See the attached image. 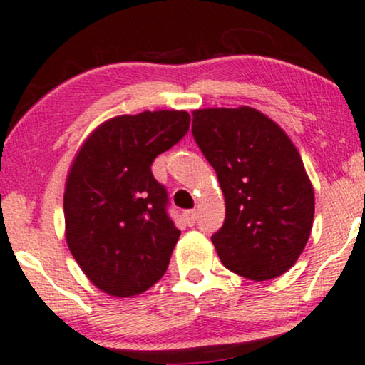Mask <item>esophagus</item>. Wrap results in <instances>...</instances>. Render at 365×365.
Wrapping results in <instances>:
<instances>
[{
	"mask_svg": "<svg viewBox=\"0 0 365 365\" xmlns=\"http://www.w3.org/2000/svg\"><path fill=\"white\" fill-rule=\"evenodd\" d=\"M184 217H186L187 225H195L197 222V211L196 210H187L186 213H184Z\"/></svg>",
	"mask_w": 365,
	"mask_h": 365,
	"instance_id": "34e87169",
	"label": "esophagus"
}]
</instances>
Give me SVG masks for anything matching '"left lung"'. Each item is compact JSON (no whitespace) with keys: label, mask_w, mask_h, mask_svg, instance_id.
Masks as SVG:
<instances>
[{"label":"left lung","mask_w":365,"mask_h":365,"mask_svg":"<svg viewBox=\"0 0 365 365\" xmlns=\"http://www.w3.org/2000/svg\"><path fill=\"white\" fill-rule=\"evenodd\" d=\"M192 137L225 196V222L211 237L222 264L250 281L289 271L314 215L313 186L289 137L249 106L196 110Z\"/></svg>","instance_id":"left-lung-1"}]
</instances>
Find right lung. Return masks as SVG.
I'll list each match as a JSON object with an SVG mask.
<instances>
[{
    "instance_id": "obj_1",
    "label": "right lung",
    "mask_w": 365,
    "mask_h": 365,
    "mask_svg": "<svg viewBox=\"0 0 365 365\" xmlns=\"http://www.w3.org/2000/svg\"><path fill=\"white\" fill-rule=\"evenodd\" d=\"M187 111H143L105 121L76 155L64 192L71 254L94 286L128 298L168 271L181 232L152 162L190 130Z\"/></svg>"
}]
</instances>
